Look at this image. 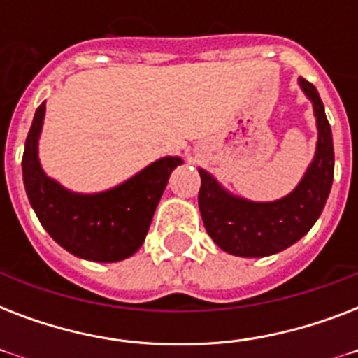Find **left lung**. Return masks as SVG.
<instances>
[{
	"label": "left lung",
	"instance_id": "8db88e82",
	"mask_svg": "<svg viewBox=\"0 0 358 358\" xmlns=\"http://www.w3.org/2000/svg\"><path fill=\"white\" fill-rule=\"evenodd\" d=\"M299 87L312 102L317 143L314 157L294 191L277 201H249L230 193L213 174L199 169L202 221L208 236L229 255L243 258L277 255L297 243L325 208L334 178L333 134L316 87L303 78Z\"/></svg>",
	"mask_w": 358,
	"mask_h": 358
}]
</instances>
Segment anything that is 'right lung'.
Segmentation results:
<instances>
[{"label": "right lung", "instance_id": "right-lung-1", "mask_svg": "<svg viewBox=\"0 0 358 358\" xmlns=\"http://www.w3.org/2000/svg\"><path fill=\"white\" fill-rule=\"evenodd\" d=\"M44 115L46 102L35 111L22 157L24 187L36 217L48 234L78 258L103 264L129 258L145 241L169 176L184 159L159 157L106 191H70L50 178L41 165L38 139Z\"/></svg>", "mask_w": 358, "mask_h": 358}]
</instances>
